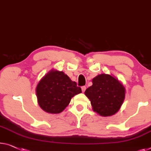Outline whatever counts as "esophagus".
<instances>
[{
    "instance_id": "esophagus-1",
    "label": "esophagus",
    "mask_w": 151,
    "mask_h": 151,
    "mask_svg": "<svg viewBox=\"0 0 151 151\" xmlns=\"http://www.w3.org/2000/svg\"><path fill=\"white\" fill-rule=\"evenodd\" d=\"M81 89H82V91L84 92L85 91V89H86V87H85V86L81 87Z\"/></svg>"
}]
</instances>
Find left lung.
<instances>
[{
  "label": "left lung",
  "instance_id": "1",
  "mask_svg": "<svg viewBox=\"0 0 151 151\" xmlns=\"http://www.w3.org/2000/svg\"><path fill=\"white\" fill-rule=\"evenodd\" d=\"M91 86L85 91L93 111L102 116H112L120 109L125 97V89L116 77L101 74L92 79Z\"/></svg>",
  "mask_w": 151,
  "mask_h": 151
}]
</instances>
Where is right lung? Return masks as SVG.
I'll use <instances>...</instances> for the list:
<instances>
[{
    "mask_svg": "<svg viewBox=\"0 0 151 151\" xmlns=\"http://www.w3.org/2000/svg\"><path fill=\"white\" fill-rule=\"evenodd\" d=\"M75 81L62 71L51 70L38 83L36 88L40 107L48 113L58 114L68 106L71 99L81 93Z\"/></svg>",
    "mask_w": 151,
    "mask_h": 151,
    "instance_id": "right-lung-1",
    "label": "right lung"
}]
</instances>
